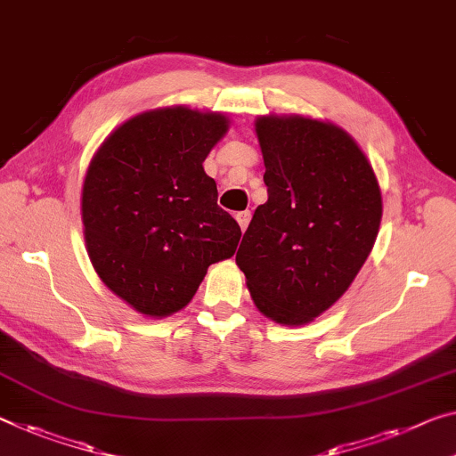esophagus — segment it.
Returning <instances> with one entry per match:
<instances>
[{
    "label": "esophagus",
    "instance_id": "1",
    "mask_svg": "<svg viewBox=\"0 0 456 456\" xmlns=\"http://www.w3.org/2000/svg\"><path fill=\"white\" fill-rule=\"evenodd\" d=\"M236 222L240 224V230L244 232V230H247V226H248V222H250V212L247 209V212H238L236 214Z\"/></svg>",
    "mask_w": 456,
    "mask_h": 456
}]
</instances>
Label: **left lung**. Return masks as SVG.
Listing matches in <instances>:
<instances>
[{"instance_id":"1","label":"left lung","mask_w":456,"mask_h":456,"mask_svg":"<svg viewBox=\"0 0 456 456\" xmlns=\"http://www.w3.org/2000/svg\"><path fill=\"white\" fill-rule=\"evenodd\" d=\"M255 130L269 200L236 252L255 305L287 326L318 318L365 265L381 189L359 144L330 122L261 116Z\"/></svg>"}]
</instances>
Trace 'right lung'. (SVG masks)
<instances>
[{
	"label": "right lung",
	"instance_id": "obj_1",
	"mask_svg": "<svg viewBox=\"0 0 456 456\" xmlns=\"http://www.w3.org/2000/svg\"><path fill=\"white\" fill-rule=\"evenodd\" d=\"M226 116L183 106L130 118L91 159L81 216L94 269L151 318L185 307L208 267L234 255L240 226L204 171Z\"/></svg>",
	"mask_w": 456,
	"mask_h": 456
}]
</instances>
